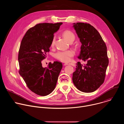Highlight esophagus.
<instances>
[{"label":"esophagus","mask_w":124,"mask_h":124,"mask_svg":"<svg viewBox=\"0 0 124 124\" xmlns=\"http://www.w3.org/2000/svg\"><path fill=\"white\" fill-rule=\"evenodd\" d=\"M64 66H66V65H72V66H74L75 64L72 63H66L64 64Z\"/></svg>","instance_id":"34e87169"}]
</instances>
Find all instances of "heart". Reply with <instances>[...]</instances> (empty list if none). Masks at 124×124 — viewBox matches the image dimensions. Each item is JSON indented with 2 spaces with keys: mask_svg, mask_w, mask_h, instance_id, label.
I'll list each match as a JSON object with an SVG mask.
<instances>
[{
  "mask_svg": "<svg viewBox=\"0 0 124 124\" xmlns=\"http://www.w3.org/2000/svg\"><path fill=\"white\" fill-rule=\"evenodd\" d=\"M63 37L70 43L73 42L75 39L74 33L70 30H65L62 33ZM55 38H54L51 43V46H54L55 44ZM75 54V52L72 50L67 51H58L55 54V57L59 60L62 62H69L72 59V58Z\"/></svg>",
  "mask_w": 124,
  "mask_h": 124,
  "instance_id": "1",
  "label": "heart"
}]
</instances>
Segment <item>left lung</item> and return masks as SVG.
I'll list each match as a JSON object with an SVG mask.
<instances>
[{
  "label": "left lung",
  "instance_id": "obj_1",
  "mask_svg": "<svg viewBox=\"0 0 124 124\" xmlns=\"http://www.w3.org/2000/svg\"><path fill=\"white\" fill-rule=\"evenodd\" d=\"M74 28L81 43L78 59L86 61L77 64L73 74V81L79 91H95L103 83L108 65L107 47L99 32L89 23H73Z\"/></svg>",
  "mask_w": 124,
  "mask_h": 124
}]
</instances>
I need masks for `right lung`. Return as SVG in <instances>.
Returning <instances> with one entry per match:
<instances>
[{
  "mask_svg": "<svg viewBox=\"0 0 124 124\" xmlns=\"http://www.w3.org/2000/svg\"><path fill=\"white\" fill-rule=\"evenodd\" d=\"M62 23H42L29 29L21 42L18 55L19 74L29 89L37 95H49L56 85L62 68L61 62L54 61L42 67V61L49 51L54 34Z\"/></svg>",
  "mask_w": 124,
  "mask_h": 124,
  "instance_id": "1",
  "label": "right lung"
}]
</instances>
